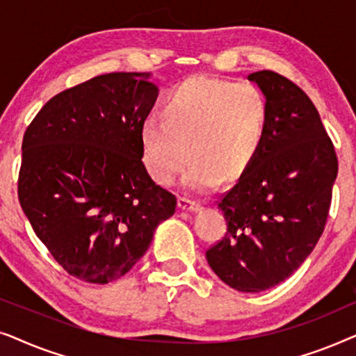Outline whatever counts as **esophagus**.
<instances>
[{
  "label": "esophagus",
  "instance_id": "34e87169",
  "mask_svg": "<svg viewBox=\"0 0 356 356\" xmlns=\"http://www.w3.org/2000/svg\"><path fill=\"white\" fill-rule=\"evenodd\" d=\"M178 207L181 209V211H188V212H193V211H197L199 209V204L196 201H191L189 197H179L178 201Z\"/></svg>",
  "mask_w": 356,
  "mask_h": 356
}]
</instances>
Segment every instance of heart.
<instances>
[{"instance_id":"b5f03b06","label":"heart","mask_w":356,"mask_h":356,"mask_svg":"<svg viewBox=\"0 0 356 356\" xmlns=\"http://www.w3.org/2000/svg\"><path fill=\"white\" fill-rule=\"evenodd\" d=\"M269 104L252 82L194 76L165 102V120L150 115L140 124L145 168L168 186L186 165L183 186L209 193L223 181H236L264 144ZM190 150H187V147Z\"/></svg>"}]
</instances>
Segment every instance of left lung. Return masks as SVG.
<instances>
[{
	"label": "left lung",
	"instance_id": "obj_1",
	"mask_svg": "<svg viewBox=\"0 0 356 356\" xmlns=\"http://www.w3.org/2000/svg\"><path fill=\"white\" fill-rule=\"evenodd\" d=\"M264 92V144L218 209L227 235L207 250L211 269L228 286L259 293L293 274L324 232L339 163L309 97L274 71L248 76Z\"/></svg>",
	"mask_w": 356,
	"mask_h": 356
}]
</instances>
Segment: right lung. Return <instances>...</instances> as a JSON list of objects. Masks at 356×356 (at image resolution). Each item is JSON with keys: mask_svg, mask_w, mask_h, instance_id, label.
Masks as SVG:
<instances>
[{"mask_svg": "<svg viewBox=\"0 0 356 356\" xmlns=\"http://www.w3.org/2000/svg\"><path fill=\"white\" fill-rule=\"evenodd\" d=\"M149 72H110L48 100L24 134L19 202L67 274L108 284L145 254L177 197L143 163Z\"/></svg>", "mask_w": 356, "mask_h": 356, "instance_id": "right-lung-1", "label": "right lung"}]
</instances>
